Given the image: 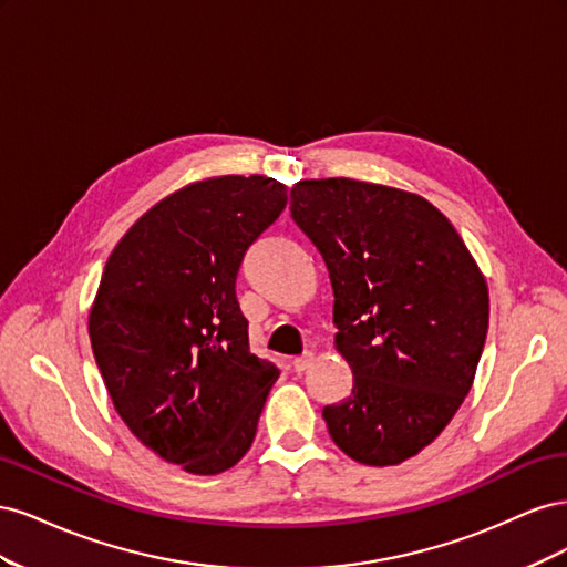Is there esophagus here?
Masks as SVG:
<instances>
[{"label": "esophagus", "instance_id": "obj_1", "mask_svg": "<svg viewBox=\"0 0 567 567\" xmlns=\"http://www.w3.org/2000/svg\"><path fill=\"white\" fill-rule=\"evenodd\" d=\"M310 364H312V352H305V354H300V357L290 359V367H293L296 373H302Z\"/></svg>", "mask_w": 567, "mask_h": 567}]
</instances>
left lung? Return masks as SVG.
I'll return each instance as SVG.
<instances>
[{"label":"left lung","mask_w":567,"mask_h":567,"mask_svg":"<svg viewBox=\"0 0 567 567\" xmlns=\"http://www.w3.org/2000/svg\"><path fill=\"white\" fill-rule=\"evenodd\" d=\"M290 217L329 269L336 348L354 375L323 421L350 458L398 466L447 427L473 385L487 284L450 219L416 194L305 179L290 188Z\"/></svg>","instance_id":"obj_1"}]
</instances>
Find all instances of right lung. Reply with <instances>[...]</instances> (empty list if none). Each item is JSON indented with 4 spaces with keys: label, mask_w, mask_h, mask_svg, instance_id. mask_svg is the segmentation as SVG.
Wrapping results in <instances>:
<instances>
[{
    "label": "right lung",
    "mask_w": 567,
    "mask_h": 567,
    "mask_svg": "<svg viewBox=\"0 0 567 567\" xmlns=\"http://www.w3.org/2000/svg\"><path fill=\"white\" fill-rule=\"evenodd\" d=\"M286 205L260 175L167 196L111 252L90 338L115 411L144 447L217 475L250 450L279 369L250 352L236 277Z\"/></svg>",
    "instance_id": "1"
}]
</instances>
